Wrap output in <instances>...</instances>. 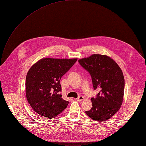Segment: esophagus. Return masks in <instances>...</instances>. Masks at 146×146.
Masks as SVG:
<instances>
[{"instance_id": "34e87169", "label": "esophagus", "mask_w": 146, "mask_h": 146, "mask_svg": "<svg viewBox=\"0 0 146 146\" xmlns=\"http://www.w3.org/2000/svg\"><path fill=\"white\" fill-rule=\"evenodd\" d=\"M84 99V97H82V96H79L78 98L77 99H76V100H77V101H78V102H81V101H82Z\"/></svg>"}]
</instances>
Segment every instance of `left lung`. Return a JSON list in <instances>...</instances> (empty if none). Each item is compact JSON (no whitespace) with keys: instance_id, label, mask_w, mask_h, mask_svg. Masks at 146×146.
<instances>
[{"instance_id":"1","label":"left lung","mask_w":146,"mask_h":146,"mask_svg":"<svg viewBox=\"0 0 146 146\" xmlns=\"http://www.w3.org/2000/svg\"><path fill=\"white\" fill-rule=\"evenodd\" d=\"M79 64L90 74L94 90L100 92L92 98V108L85 111L92 120L106 121L120 108L123 101L124 78L117 63L106 55L93 54L80 59Z\"/></svg>"}]
</instances>
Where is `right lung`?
I'll use <instances>...</instances> for the list:
<instances>
[{
	"mask_svg": "<svg viewBox=\"0 0 146 146\" xmlns=\"http://www.w3.org/2000/svg\"><path fill=\"white\" fill-rule=\"evenodd\" d=\"M77 58H42L29 69L26 80L27 100L38 115L56 117L68 106L62 98L61 77L72 67Z\"/></svg>",
	"mask_w": 146,
	"mask_h": 146,
	"instance_id": "1",
	"label": "right lung"
}]
</instances>
